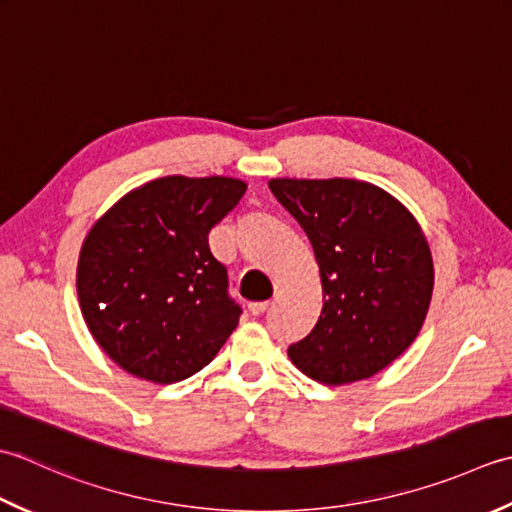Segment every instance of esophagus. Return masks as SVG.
Here are the masks:
<instances>
[{
  "label": "esophagus",
  "instance_id": "esophagus-1",
  "mask_svg": "<svg viewBox=\"0 0 512 512\" xmlns=\"http://www.w3.org/2000/svg\"><path fill=\"white\" fill-rule=\"evenodd\" d=\"M247 309H249V314H254V316L265 314V311L269 309V300H263V302H249Z\"/></svg>",
  "mask_w": 512,
  "mask_h": 512
}]
</instances>
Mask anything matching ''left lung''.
<instances>
[{
  "label": "left lung",
  "instance_id": "1",
  "mask_svg": "<svg viewBox=\"0 0 512 512\" xmlns=\"http://www.w3.org/2000/svg\"><path fill=\"white\" fill-rule=\"evenodd\" d=\"M269 190L314 247L322 311L289 358L311 380H367L420 333L433 296V256L415 216L356 179H271Z\"/></svg>",
  "mask_w": 512,
  "mask_h": 512
}]
</instances>
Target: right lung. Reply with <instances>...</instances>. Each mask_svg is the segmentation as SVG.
I'll list each match as a JSON object with an SVG mask.
<instances>
[{"label":"right lung","instance_id":"1","mask_svg":"<svg viewBox=\"0 0 512 512\" xmlns=\"http://www.w3.org/2000/svg\"><path fill=\"white\" fill-rule=\"evenodd\" d=\"M232 176H163L119 198L90 227L77 265L83 320L110 360L172 384L210 364L238 325L227 269L207 234L241 201Z\"/></svg>","mask_w":512,"mask_h":512}]
</instances>
